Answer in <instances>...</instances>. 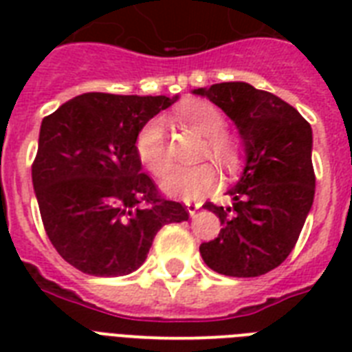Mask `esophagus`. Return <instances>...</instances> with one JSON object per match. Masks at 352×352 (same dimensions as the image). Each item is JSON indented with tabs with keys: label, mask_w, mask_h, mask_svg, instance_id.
Masks as SVG:
<instances>
[{
	"label": "esophagus",
	"mask_w": 352,
	"mask_h": 352,
	"mask_svg": "<svg viewBox=\"0 0 352 352\" xmlns=\"http://www.w3.org/2000/svg\"><path fill=\"white\" fill-rule=\"evenodd\" d=\"M199 208H201V204L199 203H188V212H190V215H192V217H195V214H197Z\"/></svg>",
	"instance_id": "34e87169"
}]
</instances>
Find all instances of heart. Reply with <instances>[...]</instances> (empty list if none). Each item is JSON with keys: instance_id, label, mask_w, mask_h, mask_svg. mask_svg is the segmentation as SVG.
Wrapping results in <instances>:
<instances>
[{"instance_id": "obj_1", "label": "heart", "mask_w": 352, "mask_h": 352, "mask_svg": "<svg viewBox=\"0 0 352 352\" xmlns=\"http://www.w3.org/2000/svg\"><path fill=\"white\" fill-rule=\"evenodd\" d=\"M173 120L204 135L199 148L201 157H214L223 168L235 170L241 160L239 142L226 131L225 113L208 100H192L173 111ZM135 149L140 162L155 177H164L171 168V155L168 149L164 120L149 118L137 135ZM217 170L212 162L177 168L166 177L162 190L168 195L182 201H197L210 193L217 184Z\"/></svg>"}]
</instances>
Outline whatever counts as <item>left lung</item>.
<instances>
[{
  "label": "left lung",
  "mask_w": 352,
  "mask_h": 352,
  "mask_svg": "<svg viewBox=\"0 0 352 352\" xmlns=\"http://www.w3.org/2000/svg\"><path fill=\"white\" fill-rule=\"evenodd\" d=\"M193 93L208 96L239 127L246 166L230 206L206 203L219 217L217 239L199 246L217 274L256 278L289 257L314 201L312 129L298 109L245 82H223Z\"/></svg>",
  "instance_id": "left-lung-1"
}]
</instances>
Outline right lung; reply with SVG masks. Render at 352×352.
<instances>
[{
	"mask_svg": "<svg viewBox=\"0 0 352 352\" xmlns=\"http://www.w3.org/2000/svg\"><path fill=\"white\" fill-rule=\"evenodd\" d=\"M175 98L85 93L41 122L32 184L47 237L91 276H126L148 257L164 225L190 212L162 197L146 175L135 140Z\"/></svg>",
	"mask_w": 352,
	"mask_h": 352,
	"instance_id": "1",
	"label": "right lung"
}]
</instances>
